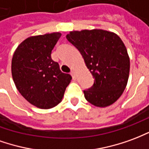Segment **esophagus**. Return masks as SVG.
I'll return each instance as SVG.
<instances>
[{
    "mask_svg": "<svg viewBox=\"0 0 149 149\" xmlns=\"http://www.w3.org/2000/svg\"><path fill=\"white\" fill-rule=\"evenodd\" d=\"M70 74H71V76H72L73 79L75 78V72H74V70H71V71H70Z\"/></svg>",
    "mask_w": 149,
    "mask_h": 149,
    "instance_id": "esophagus-1",
    "label": "esophagus"
}]
</instances>
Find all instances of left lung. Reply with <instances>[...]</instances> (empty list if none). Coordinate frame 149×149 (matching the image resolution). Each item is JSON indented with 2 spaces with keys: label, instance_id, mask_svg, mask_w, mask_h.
I'll list each match as a JSON object with an SVG mask.
<instances>
[{
  "label": "left lung",
  "instance_id": "obj_1",
  "mask_svg": "<svg viewBox=\"0 0 149 149\" xmlns=\"http://www.w3.org/2000/svg\"><path fill=\"white\" fill-rule=\"evenodd\" d=\"M66 39L83 56L93 76L91 87L84 96L96 107L109 106L123 94L127 85L130 60L122 40L116 33L103 29L72 31Z\"/></svg>",
  "mask_w": 149,
  "mask_h": 149
}]
</instances>
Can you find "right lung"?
<instances>
[{"mask_svg":"<svg viewBox=\"0 0 149 149\" xmlns=\"http://www.w3.org/2000/svg\"><path fill=\"white\" fill-rule=\"evenodd\" d=\"M60 37V33H53L28 38L13 56L12 76L17 89L39 108L58 105L72 79L51 58V51Z\"/></svg>","mask_w":149,"mask_h":149,"instance_id":"obj_1","label":"right lung"}]
</instances>
